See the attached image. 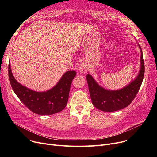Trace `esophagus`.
Returning a JSON list of instances; mask_svg holds the SVG:
<instances>
[{
    "label": "esophagus",
    "instance_id": "esophagus-1",
    "mask_svg": "<svg viewBox=\"0 0 157 157\" xmlns=\"http://www.w3.org/2000/svg\"><path fill=\"white\" fill-rule=\"evenodd\" d=\"M79 71L82 74H85L88 71V67L85 63H81L79 65Z\"/></svg>",
    "mask_w": 157,
    "mask_h": 157
}]
</instances>
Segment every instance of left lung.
I'll return each instance as SVG.
<instances>
[{"label":"left lung","instance_id":"1","mask_svg":"<svg viewBox=\"0 0 157 157\" xmlns=\"http://www.w3.org/2000/svg\"><path fill=\"white\" fill-rule=\"evenodd\" d=\"M141 52L140 69L137 76L125 86L118 90H108L100 85L94 78L88 74L86 80L89 92L93 105L96 108L105 112H113L127 107L135 98L141 86L144 74V64L143 52L138 44Z\"/></svg>","mask_w":157,"mask_h":157}]
</instances>
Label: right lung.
Instances as JSON below:
<instances>
[{"mask_svg": "<svg viewBox=\"0 0 157 157\" xmlns=\"http://www.w3.org/2000/svg\"><path fill=\"white\" fill-rule=\"evenodd\" d=\"M8 73L14 92L19 99L33 113L40 115H50L62 111L67 104L70 88L75 71L65 72L59 82L51 89L36 92L20 84L16 80L9 63Z\"/></svg>", "mask_w": 157, "mask_h": 157, "instance_id": "obj_1", "label": "right lung"}]
</instances>
